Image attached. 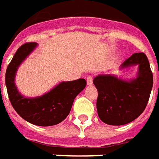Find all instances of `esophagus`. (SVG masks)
Masks as SVG:
<instances>
[{"label": "esophagus", "mask_w": 159, "mask_h": 159, "mask_svg": "<svg viewBox=\"0 0 159 159\" xmlns=\"http://www.w3.org/2000/svg\"><path fill=\"white\" fill-rule=\"evenodd\" d=\"M87 84H88V86H92V84H93V77L89 76L87 78Z\"/></svg>", "instance_id": "1"}]
</instances>
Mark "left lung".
Instances as JSON below:
<instances>
[{"label": "left lung", "mask_w": 159, "mask_h": 159, "mask_svg": "<svg viewBox=\"0 0 159 159\" xmlns=\"http://www.w3.org/2000/svg\"><path fill=\"white\" fill-rule=\"evenodd\" d=\"M138 66L136 77L123 80L113 74H100L93 80L98 91L96 109L103 123L128 124L143 112L153 86V75L144 53H134L121 64L120 70Z\"/></svg>", "instance_id": "left-lung-1"}]
</instances>
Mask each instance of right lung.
Returning <instances> with one entry per match:
<instances>
[{"label":"right lung","instance_id":"obj_1","mask_svg":"<svg viewBox=\"0 0 159 159\" xmlns=\"http://www.w3.org/2000/svg\"><path fill=\"white\" fill-rule=\"evenodd\" d=\"M37 46V43L31 42L17 49L8 65L5 84L9 101L21 118L35 125L50 126L61 123L69 115L75 97L85 89L87 82L84 79L62 81L40 96H24L16 86V74L20 64Z\"/></svg>","mask_w":159,"mask_h":159}]
</instances>
